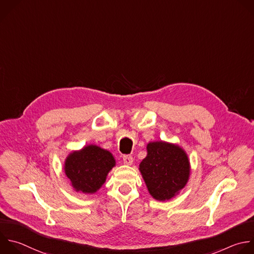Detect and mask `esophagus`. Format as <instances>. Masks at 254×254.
Wrapping results in <instances>:
<instances>
[{"label":"esophagus","instance_id":"obj_1","mask_svg":"<svg viewBox=\"0 0 254 254\" xmlns=\"http://www.w3.org/2000/svg\"><path fill=\"white\" fill-rule=\"evenodd\" d=\"M123 160H124V163L126 165H130L132 163V161H133V158H132L131 155H125L123 157Z\"/></svg>","mask_w":254,"mask_h":254}]
</instances>
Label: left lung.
I'll list each match as a JSON object with an SVG mask.
<instances>
[{
	"mask_svg": "<svg viewBox=\"0 0 254 254\" xmlns=\"http://www.w3.org/2000/svg\"><path fill=\"white\" fill-rule=\"evenodd\" d=\"M138 170L149 194L158 201H165L177 196L187 186L190 162L179 144L155 140L147 143L146 156Z\"/></svg>",
	"mask_w": 254,
	"mask_h": 254,
	"instance_id": "8db88e82",
	"label": "left lung"
}]
</instances>
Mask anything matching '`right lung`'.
<instances>
[{"label":"right lung","mask_w":254,"mask_h":254,"mask_svg":"<svg viewBox=\"0 0 254 254\" xmlns=\"http://www.w3.org/2000/svg\"><path fill=\"white\" fill-rule=\"evenodd\" d=\"M114 166L116 159L110 150L97 144H88L67 154L64 171L75 191L94 194L106 183Z\"/></svg>","instance_id":"obj_1"}]
</instances>
